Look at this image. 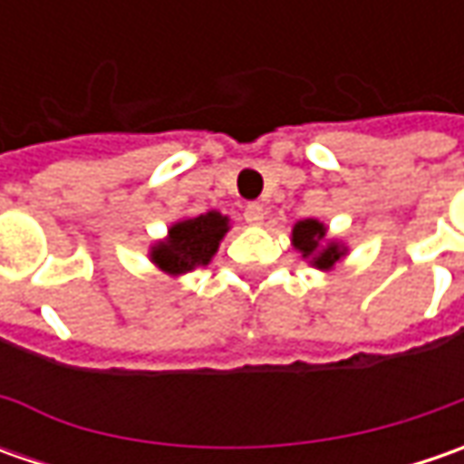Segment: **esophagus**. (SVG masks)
<instances>
[{
    "mask_svg": "<svg viewBox=\"0 0 464 464\" xmlns=\"http://www.w3.org/2000/svg\"><path fill=\"white\" fill-rule=\"evenodd\" d=\"M263 214H266V211H263V206L260 204H247L242 217H245V222L247 224H260L263 222Z\"/></svg>",
    "mask_w": 464,
    "mask_h": 464,
    "instance_id": "obj_1",
    "label": "esophagus"
}]
</instances>
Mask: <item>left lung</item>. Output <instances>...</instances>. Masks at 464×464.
Instances as JSON below:
<instances>
[{
  "label": "left lung",
  "mask_w": 464,
  "mask_h": 464,
  "mask_svg": "<svg viewBox=\"0 0 464 464\" xmlns=\"http://www.w3.org/2000/svg\"><path fill=\"white\" fill-rule=\"evenodd\" d=\"M295 247L304 256V258H312V263L317 266V268H330L335 260L341 258L343 253H341V247L338 245H328V247H320V242L325 237V227L320 222H314V219H304V222H299L295 227Z\"/></svg>",
  "instance_id": "1"
}]
</instances>
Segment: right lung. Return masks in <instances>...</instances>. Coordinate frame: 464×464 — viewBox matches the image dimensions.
I'll use <instances>...</instances> for the list:
<instances>
[{
    "mask_svg": "<svg viewBox=\"0 0 464 464\" xmlns=\"http://www.w3.org/2000/svg\"><path fill=\"white\" fill-rule=\"evenodd\" d=\"M224 232H227V217L217 211L178 222L169 229L168 240L154 247L152 260L168 274H186L190 268L206 266L211 260Z\"/></svg>",
    "mask_w": 464,
    "mask_h": 464,
    "instance_id": "add662e5",
    "label": "right lung"
}]
</instances>
